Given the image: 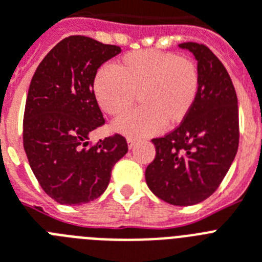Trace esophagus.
I'll use <instances>...</instances> for the list:
<instances>
[{"instance_id": "34e87169", "label": "esophagus", "mask_w": 262, "mask_h": 262, "mask_svg": "<svg viewBox=\"0 0 262 262\" xmlns=\"http://www.w3.org/2000/svg\"><path fill=\"white\" fill-rule=\"evenodd\" d=\"M135 144H136V139H133V138H128V139H127V146H128V148H133Z\"/></svg>"}]
</instances>
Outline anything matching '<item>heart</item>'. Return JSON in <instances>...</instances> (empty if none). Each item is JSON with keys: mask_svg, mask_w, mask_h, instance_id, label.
I'll list each match as a JSON object with an SVG mask.
<instances>
[{"mask_svg": "<svg viewBox=\"0 0 262 262\" xmlns=\"http://www.w3.org/2000/svg\"><path fill=\"white\" fill-rule=\"evenodd\" d=\"M99 107L112 116L123 115L138 96L140 108L116 119L112 128L139 138L181 124L193 110L200 92V72L190 58L159 51H139L103 68L92 84Z\"/></svg>", "mask_w": 262, "mask_h": 262, "instance_id": "1", "label": "heart"}]
</instances>
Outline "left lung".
Wrapping results in <instances>:
<instances>
[{"instance_id": "8db88e82", "label": "left lung", "mask_w": 262, "mask_h": 262, "mask_svg": "<svg viewBox=\"0 0 262 262\" xmlns=\"http://www.w3.org/2000/svg\"><path fill=\"white\" fill-rule=\"evenodd\" d=\"M193 53L200 72L195 104L181 126L152 139L155 159L146 168L148 189L175 206H191L217 190L238 148V105L232 79L210 49L178 45Z\"/></svg>"}]
</instances>
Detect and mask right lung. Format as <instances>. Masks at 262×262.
Wrapping results in <instances>:
<instances>
[{
	"label": "right lung",
	"instance_id": "right-lung-1",
	"mask_svg": "<svg viewBox=\"0 0 262 262\" xmlns=\"http://www.w3.org/2000/svg\"><path fill=\"white\" fill-rule=\"evenodd\" d=\"M120 53L116 45L69 36L40 62L28 91L24 148L45 193L61 205H83L107 189L112 167L127 154L122 135L88 146L104 124L94 96L97 69Z\"/></svg>",
	"mask_w": 262,
	"mask_h": 262
}]
</instances>
